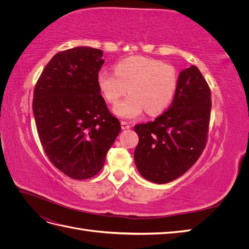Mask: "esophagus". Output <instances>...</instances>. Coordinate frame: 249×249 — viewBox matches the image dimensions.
I'll return each mask as SVG.
<instances>
[{"mask_svg":"<svg viewBox=\"0 0 249 249\" xmlns=\"http://www.w3.org/2000/svg\"><path fill=\"white\" fill-rule=\"evenodd\" d=\"M120 124H122V129L123 130H127V129H130V127H131L130 124L126 123V122H124V120Z\"/></svg>","mask_w":249,"mask_h":249,"instance_id":"esophagus-1","label":"esophagus"}]
</instances>
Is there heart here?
Wrapping results in <instances>:
<instances>
[{
    "mask_svg": "<svg viewBox=\"0 0 249 249\" xmlns=\"http://www.w3.org/2000/svg\"><path fill=\"white\" fill-rule=\"evenodd\" d=\"M115 72L101 71L97 85L109 104H115L127 89L130 94L115 105L119 117L135 118L146 110L150 115L166 109L176 94L178 73L175 67L160 60L134 56L115 65Z\"/></svg>",
    "mask_w": 249,
    "mask_h": 249,
    "instance_id": "1",
    "label": "heart"
}]
</instances>
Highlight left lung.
<instances>
[{
  "mask_svg": "<svg viewBox=\"0 0 249 249\" xmlns=\"http://www.w3.org/2000/svg\"><path fill=\"white\" fill-rule=\"evenodd\" d=\"M211 90L195 65L179 72L167 111L154 122L134 126L139 142L134 159L140 175L166 184L189 170L207 144Z\"/></svg>",
  "mask_w": 249,
  "mask_h": 249,
  "instance_id": "obj_1",
  "label": "left lung"
}]
</instances>
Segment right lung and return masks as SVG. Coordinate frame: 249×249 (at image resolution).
<instances>
[{"label":"right lung","instance_id":"right-lung-1","mask_svg":"<svg viewBox=\"0 0 249 249\" xmlns=\"http://www.w3.org/2000/svg\"><path fill=\"white\" fill-rule=\"evenodd\" d=\"M103 51L77 47L57 53L34 89L33 113L50 161L73 179L99 173L122 126L97 85Z\"/></svg>","mask_w":249,"mask_h":249}]
</instances>
